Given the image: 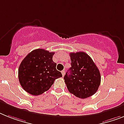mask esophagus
Segmentation results:
<instances>
[{"label": "esophagus", "mask_w": 124, "mask_h": 124, "mask_svg": "<svg viewBox=\"0 0 124 124\" xmlns=\"http://www.w3.org/2000/svg\"><path fill=\"white\" fill-rule=\"evenodd\" d=\"M64 73H65V70H64L61 71V73H62V76L63 77L64 76Z\"/></svg>", "instance_id": "1"}]
</instances>
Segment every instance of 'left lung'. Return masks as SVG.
<instances>
[{
	"mask_svg": "<svg viewBox=\"0 0 124 124\" xmlns=\"http://www.w3.org/2000/svg\"><path fill=\"white\" fill-rule=\"evenodd\" d=\"M70 55L71 66L64 77L68 91L81 99L91 96L100 87V70L84 52L71 53Z\"/></svg>",
	"mask_w": 124,
	"mask_h": 124,
	"instance_id": "1",
	"label": "left lung"
}]
</instances>
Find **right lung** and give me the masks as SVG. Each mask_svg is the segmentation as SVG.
<instances>
[{
    "instance_id": "right-lung-1",
    "label": "right lung",
    "mask_w": 124,
    "mask_h": 124,
    "mask_svg": "<svg viewBox=\"0 0 124 124\" xmlns=\"http://www.w3.org/2000/svg\"><path fill=\"white\" fill-rule=\"evenodd\" d=\"M54 53L43 49L32 51L23 60L18 69L21 87L31 95H40L49 89L56 78L62 77L53 61Z\"/></svg>"
}]
</instances>
